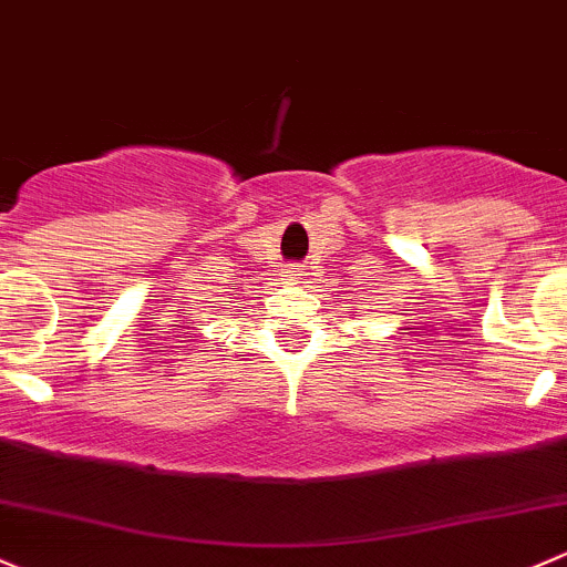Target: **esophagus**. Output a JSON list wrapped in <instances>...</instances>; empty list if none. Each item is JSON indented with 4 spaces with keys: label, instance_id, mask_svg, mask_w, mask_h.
Listing matches in <instances>:
<instances>
[{
    "label": "esophagus",
    "instance_id": "obj_1",
    "mask_svg": "<svg viewBox=\"0 0 567 567\" xmlns=\"http://www.w3.org/2000/svg\"><path fill=\"white\" fill-rule=\"evenodd\" d=\"M297 276H300V267H297V265H286V270H284V281H295Z\"/></svg>",
    "mask_w": 567,
    "mask_h": 567
}]
</instances>
